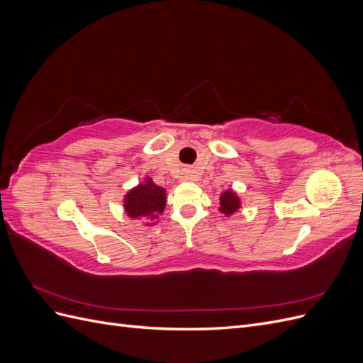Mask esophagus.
I'll list each match as a JSON object with an SVG mask.
<instances>
[{
	"label": "esophagus",
	"instance_id": "esophagus-1",
	"mask_svg": "<svg viewBox=\"0 0 363 363\" xmlns=\"http://www.w3.org/2000/svg\"><path fill=\"white\" fill-rule=\"evenodd\" d=\"M183 177L184 179H194L195 177V172L192 169H184L183 171Z\"/></svg>",
	"mask_w": 363,
	"mask_h": 363
}]
</instances>
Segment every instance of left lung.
Instances as JSON below:
<instances>
[{
    "label": "left lung",
    "instance_id": "1",
    "mask_svg": "<svg viewBox=\"0 0 363 363\" xmlns=\"http://www.w3.org/2000/svg\"><path fill=\"white\" fill-rule=\"evenodd\" d=\"M238 208H239V200L235 194L227 191L225 194L221 195V207H219V211L225 215H232L238 211Z\"/></svg>",
    "mask_w": 363,
    "mask_h": 363
}]
</instances>
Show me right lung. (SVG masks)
I'll return each instance as SVG.
<instances>
[{"instance_id": "1", "label": "right lung", "mask_w": 363, "mask_h": 363, "mask_svg": "<svg viewBox=\"0 0 363 363\" xmlns=\"http://www.w3.org/2000/svg\"><path fill=\"white\" fill-rule=\"evenodd\" d=\"M164 189L155 184L151 179H147L145 184H139L138 188L130 191L125 196V211L128 216H150L157 219L164 207Z\"/></svg>"}]
</instances>
